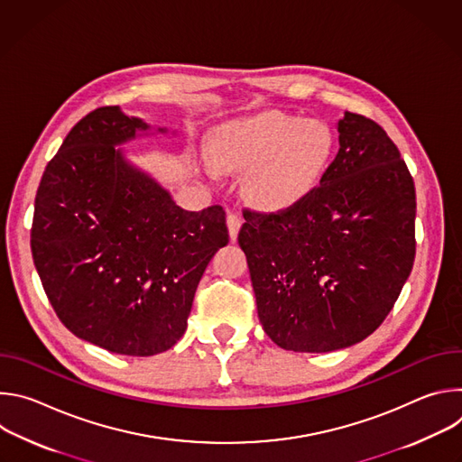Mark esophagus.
<instances>
[{"label":"esophagus","instance_id":"esophagus-1","mask_svg":"<svg viewBox=\"0 0 462 462\" xmlns=\"http://www.w3.org/2000/svg\"><path fill=\"white\" fill-rule=\"evenodd\" d=\"M226 225H228L230 239L236 241V239H237V234H239V228H241V225H243V219H241L237 214H228V216H226Z\"/></svg>","mask_w":462,"mask_h":462}]
</instances>
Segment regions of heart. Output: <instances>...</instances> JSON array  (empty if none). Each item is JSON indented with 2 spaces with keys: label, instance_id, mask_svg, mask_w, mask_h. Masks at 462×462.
I'll return each mask as SVG.
<instances>
[{
  "label": "heart",
  "instance_id": "1",
  "mask_svg": "<svg viewBox=\"0 0 462 462\" xmlns=\"http://www.w3.org/2000/svg\"><path fill=\"white\" fill-rule=\"evenodd\" d=\"M337 153L333 127L318 118L269 111L219 125L212 135L210 175L246 173L250 201L265 210L300 203Z\"/></svg>",
  "mask_w": 462,
  "mask_h": 462
}]
</instances>
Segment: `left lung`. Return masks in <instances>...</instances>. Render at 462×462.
<instances>
[{"label": "left lung", "mask_w": 462, "mask_h": 462, "mask_svg": "<svg viewBox=\"0 0 462 462\" xmlns=\"http://www.w3.org/2000/svg\"><path fill=\"white\" fill-rule=\"evenodd\" d=\"M340 150L303 199L243 210L239 246L257 316L287 351L328 353L365 340L385 319L415 261V184L385 131L346 111Z\"/></svg>", "instance_id": "left-lung-1"}]
</instances>
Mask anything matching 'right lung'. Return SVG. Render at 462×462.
<instances>
[{"label":"right lung","mask_w":462,"mask_h":462,"mask_svg":"<svg viewBox=\"0 0 462 462\" xmlns=\"http://www.w3.org/2000/svg\"><path fill=\"white\" fill-rule=\"evenodd\" d=\"M150 125L116 106L86 115L40 180L31 250L43 291L69 331L102 349L153 356L186 331L226 216L177 207L116 148ZM161 134L166 129L159 127Z\"/></svg>","instance_id":"add662e5"}]
</instances>
